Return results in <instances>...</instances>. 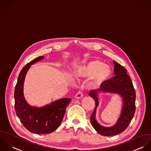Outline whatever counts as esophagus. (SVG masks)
I'll return each instance as SVG.
<instances>
[{
	"mask_svg": "<svg viewBox=\"0 0 151 151\" xmlns=\"http://www.w3.org/2000/svg\"><path fill=\"white\" fill-rule=\"evenodd\" d=\"M83 97V93L81 91H79L75 95V97L76 99H81Z\"/></svg>",
	"mask_w": 151,
	"mask_h": 151,
	"instance_id": "1",
	"label": "esophagus"
}]
</instances>
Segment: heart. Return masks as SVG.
I'll return each mask as SVG.
<instances>
[{
    "label": "heart",
    "instance_id": "obj_1",
    "mask_svg": "<svg viewBox=\"0 0 151 151\" xmlns=\"http://www.w3.org/2000/svg\"><path fill=\"white\" fill-rule=\"evenodd\" d=\"M78 74L82 77H89L93 75L94 85L99 86L111 76V70L109 66L104 64L101 61L94 60L81 67Z\"/></svg>",
    "mask_w": 151,
    "mask_h": 151
}]
</instances>
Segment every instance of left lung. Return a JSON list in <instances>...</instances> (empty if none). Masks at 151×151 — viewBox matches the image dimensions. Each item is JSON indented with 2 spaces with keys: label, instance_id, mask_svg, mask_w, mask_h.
I'll return each instance as SVG.
<instances>
[{
  "label": "left lung",
  "instance_id": "8db88e82",
  "mask_svg": "<svg viewBox=\"0 0 151 151\" xmlns=\"http://www.w3.org/2000/svg\"><path fill=\"white\" fill-rule=\"evenodd\" d=\"M115 76L100 85V88L89 92L96 103V107L91 117V125L95 130L101 135L113 136L123 132L134 117L135 111V91L132 82L127 75V70L120 64L114 60ZM112 92L120 95L123 99V108L121 116L117 122L110 127L100 125L95 119V113L98 105V94L99 92Z\"/></svg>",
  "mask_w": 151,
  "mask_h": 151
}]
</instances>
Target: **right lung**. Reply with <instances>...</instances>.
<instances>
[{
  "label": "right lung",
  "instance_id": "right-lung-1",
  "mask_svg": "<svg viewBox=\"0 0 151 151\" xmlns=\"http://www.w3.org/2000/svg\"><path fill=\"white\" fill-rule=\"evenodd\" d=\"M44 58V56L38 57L23 68L14 93V108L17 117L27 130L36 134H50L57 129L63 118L67 106L71 101L69 98H63L40 108L31 106L26 101L23 86L26 73L31 65Z\"/></svg>",
  "mask_w": 151,
  "mask_h": 151
}]
</instances>
